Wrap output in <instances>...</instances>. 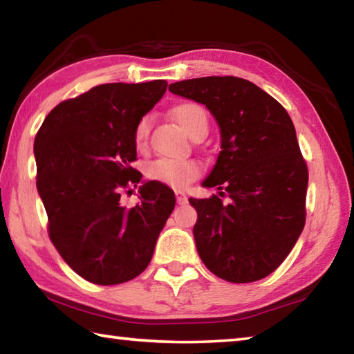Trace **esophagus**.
<instances>
[{
	"mask_svg": "<svg viewBox=\"0 0 354 354\" xmlns=\"http://www.w3.org/2000/svg\"><path fill=\"white\" fill-rule=\"evenodd\" d=\"M176 201L178 205H187V196H185L184 192L176 190Z\"/></svg>",
	"mask_w": 354,
	"mask_h": 354,
	"instance_id": "obj_1",
	"label": "esophagus"
}]
</instances>
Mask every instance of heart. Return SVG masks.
Listing matches in <instances>:
<instances>
[{
  "label": "heart",
  "mask_w": 354,
  "mask_h": 354,
  "mask_svg": "<svg viewBox=\"0 0 354 354\" xmlns=\"http://www.w3.org/2000/svg\"><path fill=\"white\" fill-rule=\"evenodd\" d=\"M171 115L185 133L194 136L196 131L207 129V112L194 101H183L171 107ZM149 118L142 117L134 128V147L143 151L148 145ZM201 173V164L195 159H158L145 170L148 181H156L173 189H183L195 181Z\"/></svg>",
  "instance_id": "obj_1"
}]
</instances>
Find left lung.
<instances>
[{
	"label": "left lung",
	"mask_w": 354,
	"mask_h": 354,
	"mask_svg": "<svg viewBox=\"0 0 354 354\" xmlns=\"http://www.w3.org/2000/svg\"><path fill=\"white\" fill-rule=\"evenodd\" d=\"M169 91L205 104L220 124L221 151L203 183L218 187L220 195L189 200L198 212L194 236L201 261L230 283L268 277L306 221L308 165L289 113L236 76L179 81Z\"/></svg>",
	"instance_id": "8db88e82"
}]
</instances>
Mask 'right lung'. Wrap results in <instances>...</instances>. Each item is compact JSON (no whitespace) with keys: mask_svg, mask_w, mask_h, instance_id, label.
Masks as SVG:
<instances>
[{"mask_svg":"<svg viewBox=\"0 0 354 354\" xmlns=\"http://www.w3.org/2000/svg\"><path fill=\"white\" fill-rule=\"evenodd\" d=\"M165 91L164 80L100 84L59 103L35 136L48 236L62 259L93 284L139 277L175 209L173 190L156 181L142 185L136 206L120 203V194L142 178L131 167L136 124Z\"/></svg>","mask_w":354,"mask_h":354,"instance_id":"right-lung-1","label":"right lung"}]
</instances>
